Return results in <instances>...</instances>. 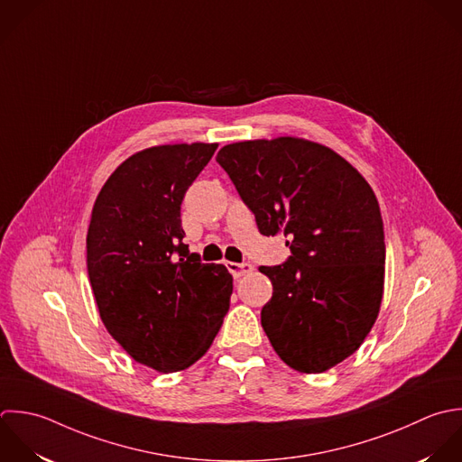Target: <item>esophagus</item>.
I'll list each match as a JSON object with an SVG mask.
<instances>
[{"label":"esophagus","mask_w":462,"mask_h":462,"mask_svg":"<svg viewBox=\"0 0 462 462\" xmlns=\"http://www.w3.org/2000/svg\"><path fill=\"white\" fill-rule=\"evenodd\" d=\"M226 268L236 279H239V277H243V275H246L254 270V266L250 263H232V261L226 263Z\"/></svg>","instance_id":"obj_1"}]
</instances>
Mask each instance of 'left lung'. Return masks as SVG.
Returning a JSON list of instances; mask_svg holds the SVG:
<instances>
[{"mask_svg": "<svg viewBox=\"0 0 462 462\" xmlns=\"http://www.w3.org/2000/svg\"><path fill=\"white\" fill-rule=\"evenodd\" d=\"M217 163L263 236L284 234L291 255L261 266L273 286L261 324L284 364L324 373L373 329L383 297L385 236L365 178L333 149L295 136L225 145Z\"/></svg>", "mask_w": 462, "mask_h": 462, "instance_id": "obj_1", "label": "left lung"}]
</instances>
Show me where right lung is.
Listing matches in <instances>:
<instances>
[{
  "label": "right lung",
  "mask_w": 462,
  "mask_h": 462,
  "mask_svg": "<svg viewBox=\"0 0 462 462\" xmlns=\"http://www.w3.org/2000/svg\"><path fill=\"white\" fill-rule=\"evenodd\" d=\"M217 143L156 145L100 189L86 236L88 277L107 333L138 364L178 373L212 346L232 275L183 243L181 201Z\"/></svg>",
  "instance_id": "add662e5"
}]
</instances>
